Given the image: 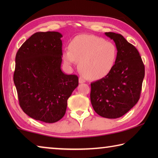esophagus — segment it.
<instances>
[{
  "mask_svg": "<svg viewBox=\"0 0 158 158\" xmlns=\"http://www.w3.org/2000/svg\"><path fill=\"white\" fill-rule=\"evenodd\" d=\"M79 84H84V83H85V79L83 77H80L79 78Z\"/></svg>",
  "mask_w": 158,
  "mask_h": 158,
  "instance_id": "1",
  "label": "esophagus"
}]
</instances>
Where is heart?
I'll use <instances>...</instances> for the list:
<instances>
[{
  "mask_svg": "<svg viewBox=\"0 0 158 158\" xmlns=\"http://www.w3.org/2000/svg\"><path fill=\"white\" fill-rule=\"evenodd\" d=\"M63 52L67 65L79 62V69L85 78L98 80L104 78L113 69L116 58V46L111 42L91 35L74 37Z\"/></svg>",
  "mask_w": 158,
  "mask_h": 158,
  "instance_id": "1",
  "label": "heart"
}]
</instances>
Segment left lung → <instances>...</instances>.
I'll return each mask as SVG.
<instances>
[{"label": "left lung", "instance_id": "8db88e82", "mask_svg": "<svg viewBox=\"0 0 158 158\" xmlns=\"http://www.w3.org/2000/svg\"><path fill=\"white\" fill-rule=\"evenodd\" d=\"M116 44L117 55L107 76L91 83L90 102L95 111L106 118H117L139 100L145 68L137 49L121 34L105 33Z\"/></svg>", "mask_w": 158, "mask_h": 158}]
</instances>
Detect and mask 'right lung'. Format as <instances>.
<instances>
[{
    "label": "right lung",
    "instance_id": "obj_1",
    "mask_svg": "<svg viewBox=\"0 0 158 158\" xmlns=\"http://www.w3.org/2000/svg\"><path fill=\"white\" fill-rule=\"evenodd\" d=\"M62 37L55 31L35 33L15 58L14 83L19 105L28 116L48 123L64 116L68 98L79 85L78 77L61 70Z\"/></svg>",
    "mask_w": 158,
    "mask_h": 158
}]
</instances>
